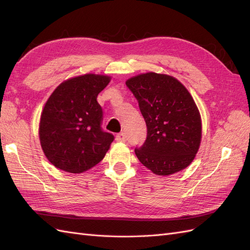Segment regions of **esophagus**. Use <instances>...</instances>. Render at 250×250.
I'll return each mask as SVG.
<instances>
[{
	"label": "esophagus",
	"mask_w": 250,
	"mask_h": 250,
	"mask_svg": "<svg viewBox=\"0 0 250 250\" xmlns=\"http://www.w3.org/2000/svg\"><path fill=\"white\" fill-rule=\"evenodd\" d=\"M116 140L118 142H125L126 141V134L124 132H120L116 135Z\"/></svg>",
	"instance_id": "obj_1"
}]
</instances>
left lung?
<instances>
[{"mask_svg": "<svg viewBox=\"0 0 250 250\" xmlns=\"http://www.w3.org/2000/svg\"><path fill=\"white\" fill-rule=\"evenodd\" d=\"M139 102L147 126V138L135 155L157 175L184 170L197 153L201 141V119L192 96L172 76L141 74L126 81Z\"/></svg>", "mask_w": 250, "mask_h": 250, "instance_id": "left-lung-1", "label": "left lung"}]
</instances>
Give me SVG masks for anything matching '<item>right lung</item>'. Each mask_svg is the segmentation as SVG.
I'll list each match as a JSON object with an SVG mask.
<instances>
[{
    "instance_id": "right-lung-1",
    "label": "right lung",
    "mask_w": 250,
    "mask_h": 250,
    "mask_svg": "<svg viewBox=\"0 0 250 250\" xmlns=\"http://www.w3.org/2000/svg\"><path fill=\"white\" fill-rule=\"evenodd\" d=\"M110 77L86 74L59 84L41 116L40 140L56 168L82 173L100 163L115 137L101 127L103 110L97 97Z\"/></svg>"
}]
</instances>
